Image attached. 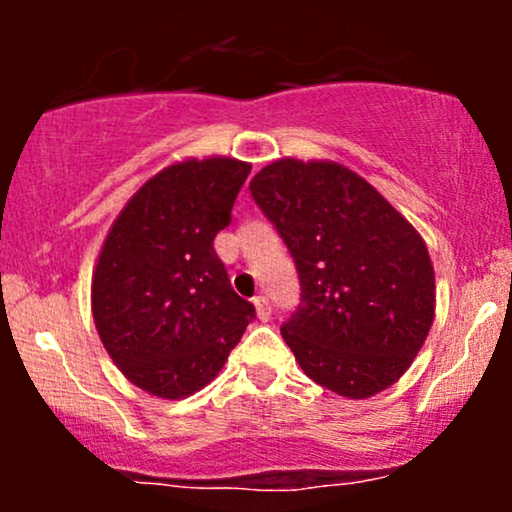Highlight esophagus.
Returning <instances> with one entry per match:
<instances>
[{"label":"esophagus","mask_w":512,"mask_h":512,"mask_svg":"<svg viewBox=\"0 0 512 512\" xmlns=\"http://www.w3.org/2000/svg\"><path fill=\"white\" fill-rule=\"evenodd\" d=\"M255 310H257V317H260V320H269V315H272V303H269V298L257 296Z\"/></svg>","instance_id":"obj_1"}]
</instances>
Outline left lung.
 Wrapping results in <instances>:
<instances>
[{"instance_id": "8db88e82", "label": "left lung", "mask_w": 512, "mask_h": 512, "mask_svg": "<svg viewBox=\"0 0 512 512\" xmlns=\"http://www.w3.org/2000/svg\"><path fill=\"white\" fill-rule=\"evenodd\" d=\"M250 195L296 262L301 303L281 325L303 373L349 399L411 366L436 313V279L414 226L354 170L281 158Z\"/></svg>"}]
</instances>
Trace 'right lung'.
<instances>
[{"label":"right lung","instance_id":"obj_1","mask_svg":"<svg viewBox=\"0 0 512 512\" xmlns=\"http://www.w3.org/2000/svg\"><path fill=\"white\" fill-rule=\"evenodd\" d=\"M248 175L236 158L175 163L129 199L105 238L93 320L127 380L151 395L202 390L255 320L214 250Z\"/></svg>","mask_w":512,"mask_h":512}]
</instances>
